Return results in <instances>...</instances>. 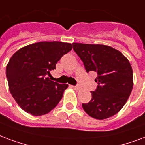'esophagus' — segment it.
<instances>
[{
	"label": "esophagus",
	"mask_w": 145,
	"mask_h": 145,
	"mask_svg": "<svg viewBox=\"0 0 145 145\" xmlns=\"http://www.w3.org/2000/svg\"><path fill=\"white\" fill-rule=\"evenodd\" d=\"M71 87L76 91H80L81 89L80 87H78V86H73V85H71Z\"/></svg>",
	"instance_id": "esophagus-1"
}]
</instances>
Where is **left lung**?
Wrapping results in <instances>:
<instances>
[{
    "label": "left lung",
    "instance_id": "1",
    "mask_svg": "<svg viewBox=\"0 0 145 145\" xmlns=\"http://www.w3.org/2000/svg\"><path fill=\"white\" fill-rule=\"evenodd\" d=\"M75 52L82 60L86 72H96L97 89L92 98L82 104L85 113L97 120H104L118 113L127 101L133 87L129 61L110 46L72 43Z\"/></svg>",
    "mask_w": 145,
    "mask_h": 145
}]
</instances>
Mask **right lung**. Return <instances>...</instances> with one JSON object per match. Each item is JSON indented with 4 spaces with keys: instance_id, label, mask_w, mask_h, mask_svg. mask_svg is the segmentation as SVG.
Here are the masks:
<instances>
[{
    "instance_id": "right-lung-1",
    "label": "right lung",
    "mask_w": 145,
    "mask_h": 145,
    "mask_svg": "<svg viewBox=\"0 0 145 145\" xmlns=\"http://www.w3.org/2000/svg\"><path fill=\"white\" fill-rule=\"evenodd\" d=\"M72 48L70 43L41 41L20 48L11 57L6 68L9 90L23 110L42 116L56 107L68 85L45 76Z\"/></svg>"
}]
</instances>
